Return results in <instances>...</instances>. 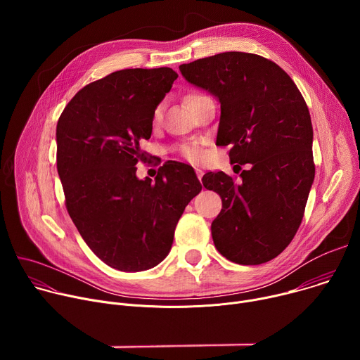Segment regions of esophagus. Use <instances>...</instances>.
Wrapping results in <instances>:
<instances>
[{
  "mask_svg": "<svg viewBox=\"0 0 360 360\" xmlns=\"http://www.w3.org/2000/svg\"><path fill=\"white\" fill-rule=\"evenodd\" d=\"M195 172H196V176L199 181H202V176H203V171L199 169V168H195Z\"/></svg>",
  "mask_w": 360,
  "mask_h": 360,
  "instance_id": "1",
  "label": "esophagus"
}]
</instances>
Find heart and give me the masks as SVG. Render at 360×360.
Segmentation results:
<instances>
[{"mask_svg":"<svg viewBox=\"0 0 360 360\" xmlns=\"http://www.w3.org/2000/svg\"><path fill=\"white\" fill-rule=\"evenodd\" d=\"M202 96V94H189L185 96V104H189L191 101L196 99ZM161 114H162V110L161 107H157L155 111H153V115H152V122L157 124L160 122L161 120ZM176 152L179 153L181 157H184L186 161L189 162H200L203 160V150L200 148V145L198 142H188V143H182L176 148Z\"/></svg>","mask_w":360,"mask_h":360,"instance_id":"obj_1","label":"heart"}]
</instances>
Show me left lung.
Returning <instances> with one entry per match:
<instances>
[{
  "label": "left lung",
  "instance_id": "obj_1",
  "mask_svg": "<svg viewBox=\"0 0 360 360\" xmlns=\"http://www.w3.org/2000/svg\"><path fill=\"white\" fill-rule=\"evenodd\" d=\"M185 79L221 102L217 145L249 164L242 182L225 172L202 178L221 195L211 225L215 248L239 265H261L296 235L315 178L309 110L292 78L274 61L249 53H222L179 65Z\"/></svg>",
  "mask_w": 360,
  "mask_h": 360
}]
</instances>
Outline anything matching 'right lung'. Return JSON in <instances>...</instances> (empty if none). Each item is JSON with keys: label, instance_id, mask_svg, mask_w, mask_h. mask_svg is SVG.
<instances>
[{"label": "right lung", "instance_id": "add662e5", "mask_svg": "<svg viewBox=\"0 0 360 360\" xmlns=\"http://www.w3.org/2000/svg\"><path fill=\"white\" fill-rule=\"evenodd\" d=\"M178 74L168 67L115 71L75 94L57 124V169L67 211L108 266L138 272L171 250L175 226L202 185L193 169L165 162L155 182L136 178L152 115Z\"/></svg>", "mask_w": 360, "mask_h": 360}]
</instances>
